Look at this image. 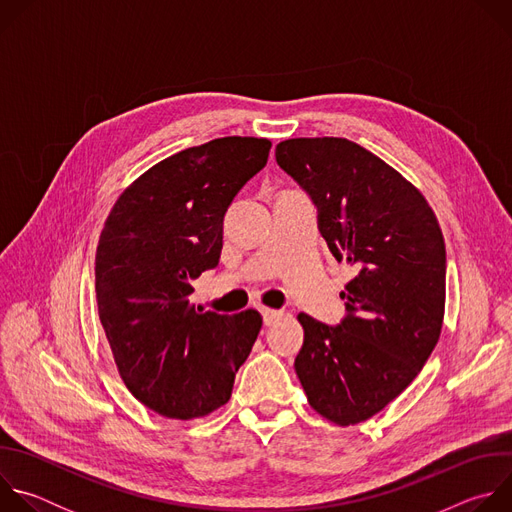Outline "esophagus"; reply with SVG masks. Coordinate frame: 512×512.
Wrapping results in <instances>:
<instances>
[{
  "label": "esophagus",
  "instance_id": "34e87169",
  "mask_svg": "<svg viewBox=\"0 0 512 512\" xmlns=\"http://www.w3.org/2000/svg\"><path fill=\"white\" fill-rule=\"evenodd\" d=\"M261 316H263V322L269 326V324L277 322V320L283 316V312H281V310H273V308H263V310H261Z\"/></svg>",
  "mask_w": 512,
  "mask_h": 512
}]
</instances>
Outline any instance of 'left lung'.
Listing matches in <instances>:
<instances>
[{
	"instance_id": "left-lung-1",
	"label": "left lung",
	"mask_w": 512,
	"mask_h": 512,
	"mask_svg": "<svg viewBox=\"0 0 512 512\" xmlns=\"http://www.w3.org/2000/svg\"><path fill=\"white\" fill-rule=\"evenodd\" d=\"M277 166L318 208V231L356 275L330 326L300 314L296 373L310 405L338 425L385 409L419 375L442 332L446 245L421 192L358 143L285 139Z\"/></svg>"
}]
</instances>
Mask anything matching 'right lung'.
<instances>
[{"label":"right lung","mask_w":512,"mask_h":512,"mask_svg":"<svg viewBox=\"0 0 512 512\" xmlns=\"http://www.w3.org/2000/svg\"><path fill=\"white\" fill-rule=\"evenodd\" d=\"M269 150V139L221 137L178 152L107 216L95 259L99 320L127 389L164 417L225 405L261 330L257 310H196L190 281L218 265L227 208Z\"/></svg>","instance_id":"1"}]
</instances>
